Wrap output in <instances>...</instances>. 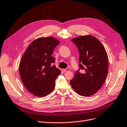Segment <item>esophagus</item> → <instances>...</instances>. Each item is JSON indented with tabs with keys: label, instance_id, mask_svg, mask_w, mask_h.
Here are the masks:
<instances>
[{
	"label": "esophagus",
	"instance_id": "obj_1",
	"mask_svg": "<svg viewBox=\"0 0 127 127\" xmlns=\"http://www.w3.org/2000/svg\"><path fill=\"white\" fill-rule=\"evenodd\" d=\"M69 68H68V67L63 69V71H65V72H66V71H69Z\"/></svg>",
	"mask_w": 127,
	"mask_h": 127
}]
</instances>
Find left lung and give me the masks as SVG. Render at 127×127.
Returning <instances> with one entry per match:
<instances>
[{
  "instance_id": "1",
  "label": "left lung",
  "mask_w": 127,
  "mask_h": 127,
  "mask_svg": "<svg viewBox=\"0 0 127 127\" xmlns=\"http://www.w3.org/2000/svg\"><path fill=\"white\" fill-rule=\"evenodd\" d=\"M71 41L79 53V68L70 81L71 86L80 95H92L100 89L107 77V53L101 42L91 35L81 36Z\"/></svg>"
}]
</instances>
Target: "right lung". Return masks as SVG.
<instances>
[{"label": "right lung", "instance_id": "1", "mask_svg": "<svg viewBox=\"0 0 127 127\" xmlns=\"http://www.w3.org/2000/svg\"><path fill=\"white\" fill-rule=\"evenodd\" d=\"M59 41L51 37L38 38L27 48L21 61L19 71L26 89L37 96H45L54 89L61 70L52 56Z\"/></svg>", "mask_w": 127, "mask_h": 127}]
</instances>
